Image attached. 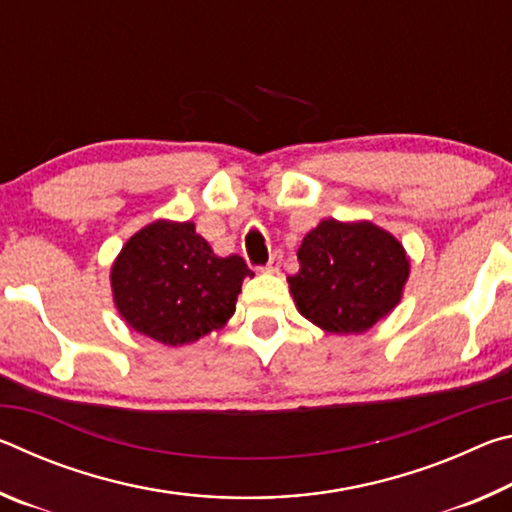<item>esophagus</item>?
Instances as JSON below:
<instances>
[{"mask_svg": "<svg viewBox=\"0 0 512 512\" xmlns=\"http://www.w3.org/2000/svg\"><path fill=\"white\" fill-rule=\"evenodd\" d=\"M280 259H282L280 253H273L271 259H268V262H266L264 271H266V273H277V271H280Z\"/></svg>", "mask_w": 512, "mask_h": 512, "instance_id": "34e87169", "label": "esophagus"}]
</instances>
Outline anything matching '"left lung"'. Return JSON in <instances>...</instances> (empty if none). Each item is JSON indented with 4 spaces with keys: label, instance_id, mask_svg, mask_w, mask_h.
<instances>
[{
    "label": "left lung",
    "instance_id": "obj_1",
    "mask_svg": "<svg viewBox=\"0 0 512 512\" xmlns=\"http://www.w3.org/2000/svg\"><path fill=\"white\" fill-rule=\"evenodd\" d=\"M287 277L309 323L329 334H363L400 305L411 262L400 239L372 221H320Z\"/></svg>",
    "mask_w": 512,
    "mask_h": 512
}]
</instances>
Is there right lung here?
Returning <instances> with one entry per match:
<instances>
[{
	"label": "right lung",
	"mask_w": 512,
	"mask_h": 512,
	"mask_svg": "<svg viewBox=\"0 0 512 512\" xmlns=\"http://www.w3.org/2000/svg\"><path fill=\"white\" fill-rule=\"evenodd\" d=\"M244 277H253L244 259L214 255L192 221L158 219L121 246L110 287L128 327L180 348L225 327Z\"/></svg>",
	"instance_id": "obj_1"
}]
</instances>
